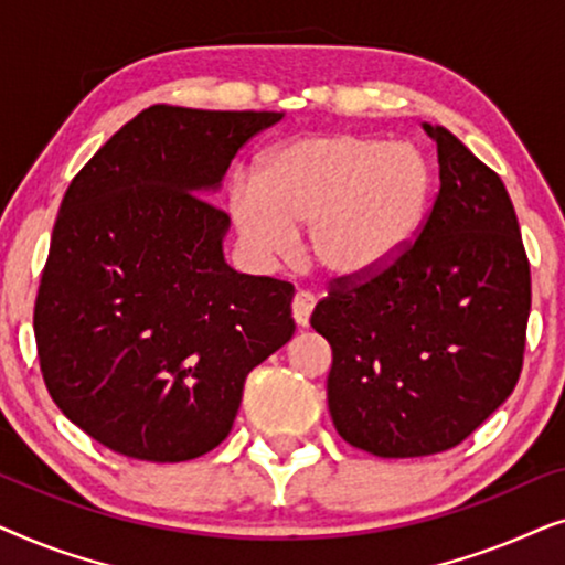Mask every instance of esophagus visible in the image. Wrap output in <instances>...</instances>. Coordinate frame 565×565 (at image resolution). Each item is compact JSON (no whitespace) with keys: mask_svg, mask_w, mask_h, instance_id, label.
<instances>
[{"mask_svg":"<svg viewBox=\"0 0 565 565\" xmlns=\"http://www.w3.org/2000/svg\"><path fill=\"white\" fill-rule=\"evenodd\" d=\"M316 306V298L311 292L298 290L296 298H292V319H296L298 327H308V319H311V311Z\"/></svg>","mask_w":565,"mask_h":565,"instance_id":"34e87169","label":"esophagus"}]
</instances>
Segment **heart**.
<instances>
[{
  "label": "heart",
  "mask_w": 565,
  "mask_h": 565,
  "mask_svg": "<svg viewBox=\"0 0 565 565\" xmlns=\"http://www.w3.org/2000/svg\"><path fill=\"white\" fill-rule=\"evenodd\" d=\"M435 203V169L408 143L319 134L277 143L254 184L236 182L231 215L259 254H285L308 226V254L334 277L383 273L412 249Z\"/></svg>",
  "instance_id": "b5f03b06"
}]
</instances>
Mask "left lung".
Wrapping results in <instances>:
<instances>
[{
  "mask_svg": "<svg viewBox=\"0 0 565 565\" xmlns=\"http://www.w3.org/2000/svg\"><path fill=\"white\" fill-rule=\"evenodd\" d=\"M437 143L439 192L396 265L339 282L313 308L331 344L329 412L344 443L377 458L460 445L514 391L530 319V262L504 182L460 138Z\"/></svg>",
  "mask_w": 565,
  "mask_h": 565,
  "instance_id": "1",
  "label": "left lung"
}]
</instances>
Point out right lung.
Returning a JSON list of instances; mask_svg holds the SVG:
<instances>
[{"mask_svg": "<svg viewBox=\"0 0 565 565\" xmlns=\"http://www.w3.org/2000/svg\"><path fill=\"white\" fill-rule=\"evenodd\" d=\"M285 113L153 105L68 184L35 300L43 381L68 422L136 460L182 462L234 427L246 375L290 342L292 285L238 275L205 198Z\"/></svg>", "mask_w": 565, "mask_h": 565, "instance_id": "add662e5", "label": "right lung"}]
</instances>
